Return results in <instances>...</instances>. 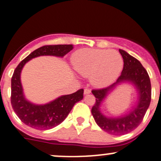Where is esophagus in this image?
Returning a JSON list of instances; mask_svg holds the SVG:
<instances>
[{
	"mask_svg": "<svg viewBox=\"0 0 161 161\" xmlns=\"http://www.w3.org/2000/svg\"><path fill=\"white\" fill-rule=\"evenodd\" d=\"M91 92V90L90 89H85V90H84V94H85V95H86V94H90Z\"/></svg>",
	"mask_w": 161,
	"mask_h": 161,
	"instance_id": "esophagus-1",
	"label": "esophagus"
}]
</instances>
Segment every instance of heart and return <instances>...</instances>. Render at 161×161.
I'll list each match as a JSON object with an SVG mask.
<instances>
[{
	"instance_id": "b5f03b06",
	"label": "heart",
	"mask_w": 161,
	"mask_h": 161,
	"mask_svg": "<svg viewBox=\"0 0 161 161\" xmlns=\"http://www.w3.org/2000/svg\"><path fill=\"white\" fill-rule=\"evenodd\" d=\"M75 70L83 77H90L92 86L99 88L113 83L123 68V59L117 50L84 48L73 53Z\"/></svg>"
}]
</instances>
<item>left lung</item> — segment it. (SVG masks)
<instances>
[{
    "mask_svg": "<svg viewBox=\"0 0 161 161\" xmlns=\"http://www.w3.org/2000/svg\"><path fill=\"white\" fill-rule=\"evenodd\" d=\"M124 61V67L116 82L107 88L92 90L96 103L91 112L96 123L106 132L114 136L127 134L142 122L151 101V83L149 75L140 62L123 50H119ZM131 82L139 93L136 106L127 115L118 118H108L100 111L99 107L108 93L121 82Z\"/></svg>",
    "mask_w": 161,
    "mask_h": 161,
    "instance_id": "obj_1",
    "label": "left lung"
}]
</instances>
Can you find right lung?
<instances>
[{
  "instance_id": "add662e5",
  "label": "right lung",
  "mask_w": 161,
  "mask_h": 161,
  "mask_svg": "<svg viewBox=\"0 0 161 161\" xmlns=\"http://www.w3.org/2000/svg\"><path fill=\"white\" fill-rule=\"evenodd\" d=\"M73 49L71 44L47 45L35 50L16 67L11 78V103L13 110L19 119L32 129L47 130L61 124L69 115L75 103L83 98V90L81 89L74 93L64 95L46 104H34L25 98L22 83L21 71L25 63L36 57H64Z\"/></svg>"
}]
</instances>
